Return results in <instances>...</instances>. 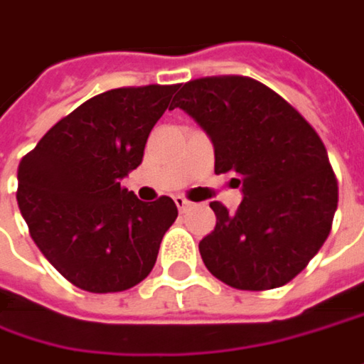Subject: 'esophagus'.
Segmentation results:
<instances>
[{
  "label": "esophagus",
  "mask_w": 364,
  "mask_h": 364,
  "mask_svg": "<svg viewBox=\"0 0 364 364\" xmlns=\"http://www.w3.org/2000/svg\"><path fill=\"white\" fill-rule=\"evenodd\" d=\"M175 203H177V208H179V210H187V208H189V200H185V198H183V196H177V198H175Z\"/></svg>",
  "instance_id": "1"
}]
</instances>
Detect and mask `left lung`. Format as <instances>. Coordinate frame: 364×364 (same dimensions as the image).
<instances>
[{
    "instance_id": "obj_1",
    "label": "left lung",
    "mask_w": 364,
    "mask_h": 364,
    "mask_svg": "<svg viewBox=\"0 0 364 364\" xmlns=\"http://www.w3.org/2000/svg\"><path fill=\"white\" fill-rule=\"evenodd\" d=\"M214 144L216 175H232L243 202H220L214 230L200 241L212 276L239 290L284 287L326 243L338 208L328 150L305 117L266 84L212 75L179 86L173 98Z\"/></svg>"
}]
</instances>
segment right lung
<instances>
[{"label": "right lung", "instance_id": "1", "mask_svg": "<svg viewBox=\"0 0 364 364\" xmlns=\"http://www.w3.org/2000/svg\"><path fill=\"white\" fill-rule=\"evenodd\" d=\"M177 88L129 86L88 98L20 161L16 200L31 237L77 289L121 292L156 264L177 205L166 196L141 202L121 179L139 166Z\"/></svg>", "mask_w": 364, "mask_h": 364}]
</instances>
